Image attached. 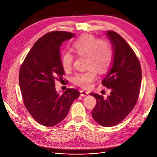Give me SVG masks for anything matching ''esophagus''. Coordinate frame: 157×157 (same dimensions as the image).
<instances>
[{"instance_id":"esophagus-1","label":"esophagus","mask_w":157,"mask_h":157,"mask_svg":"<svg viewBox=\"0 0 157 157\" xmlns=\"http://www.w3.org/2000/svg\"><path fill=\"white\" fill-rule=\"evenodd\" d=\"M80 93H81V95L82 97H85L89 94V93L87 91H85V90H81V91H80Z\"/></svg>"}]
</instances>
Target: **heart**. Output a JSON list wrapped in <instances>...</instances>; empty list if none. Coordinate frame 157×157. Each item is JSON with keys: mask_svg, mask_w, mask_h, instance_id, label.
Here are the masks:
<instances>
[{"mask_svg": "<svg viewBox=\"0 0 157 157\" xmlns=\"http://www.w3.org/2000/svg\"><path fill=\"white\" fill-rule=\"evenodd\" d=\"M72 49L78 56L86 58L85 64L87 70L76 73L72 78L75 84L82 88H89L97 78V71L100 73L105 72L112 64L113 48L106 38L83 34L73 42ZM75 58V54L69 51L62 54L60 62L64 71H71Z\"/></svg>", "mask_w": 157, "mask_h": 157, "instance_id": "obj_1", "label": "heart"}]
</instances>
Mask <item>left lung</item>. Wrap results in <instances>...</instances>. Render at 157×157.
I'll use <instances>...</instances> for the list:
<instances>
[{
    "instance_id": "1",
    "label": "left lung",
    "mask_w": 157,
    "mask_h": 157,
    "mask_svg": "<svg viewBox=\"0 0 157 157\" xmlns=\"http://www.w3.org/2000/svg\"><path fill=\"white\" fill-rule=\"evenodd\" d=\"M107 36L113 47V62L101 83L111 91L107 99L96 93L90 95L97 100L92 111L94 120L111 127L121 122L136 104L142 71L138 57L126 41L113 31H107Z\"/></svg>"
}]
</instances>
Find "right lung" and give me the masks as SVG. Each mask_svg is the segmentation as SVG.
I'll use <instances>...</instances> for the list:
<instances>
[{
  "mask_svg": "<svg viewBox=\"0 0 157 157\" xmlns=\"http://www.w3.org/2000/svg\"><path fill=\"white\" fill-rule=\"evenodd\" d=\"M75 34L53 31L34 44L21 66L19 81L24 105L37 123L53 126L67 117L80 92L68 89L62 95L56 90V80L62 79L64 71L60 62V47Z\"/></svg>",
  "mask_w": 157,
  "mask_h": 157,
  "instance_id": "obj_1",
  "label": "right lung"
}]
</instances>
